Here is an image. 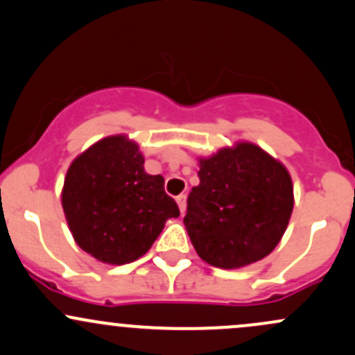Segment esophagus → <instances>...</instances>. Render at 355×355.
Listing matches in <instances>:
<instances>
[{
	"label": "esophagus",
	"mask_w": 355,
	"mask_h": 355,
	"mask_svg": "<svg viewBox=\"0 0 355 355\" xmlns=\"http://www.w3.org/2000/svg\"><path fill=\"white\" fill-rule=\"evenodd\" d=\"M177 204H178V209H180V212L185 214V209H187V196H185V193H180V196L177 197Z\"/></svg>",
	"instance_id": "1"
}]
</instances>
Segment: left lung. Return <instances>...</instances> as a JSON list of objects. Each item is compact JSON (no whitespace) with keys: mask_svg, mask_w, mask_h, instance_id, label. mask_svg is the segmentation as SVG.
<instances>
[{"mask_svg":"<svg viewBox=\"0 0 355 355\" xmlns=\"http://www.w3.org/2000/svg\"><path fill=\"white\" fill-rule=\"evenodd\" d=\"M198 178L184 217L197 254L224 270L270 254L293 210V185L285 166L259 146L239 143L200 159Z\"/></svg>","mask_w":355,"mask_h":355,"instance_id":"8db88e82","label":"left lung"}]
</instances>
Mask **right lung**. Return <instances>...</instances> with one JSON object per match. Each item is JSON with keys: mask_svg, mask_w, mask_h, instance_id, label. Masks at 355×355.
Here are the masks:
<instances>
[{"mask_svg": "<svg viewBox=\"0 0 355 355\" xmlns=\"http://www.w3.org/2000/svg\"><path fill=\"white\" fill-rule=\"evenodd\" d=\"M138 145L109 136L73 159L62 192V207L73 239L96 259L126 264L141 258L180 216L165 192L162 175H148Z\"/></svg>", "mask_w": 355, "mask_h": 355, "instance_id": "obj_1", "label": "right lung"}]
</instances>
